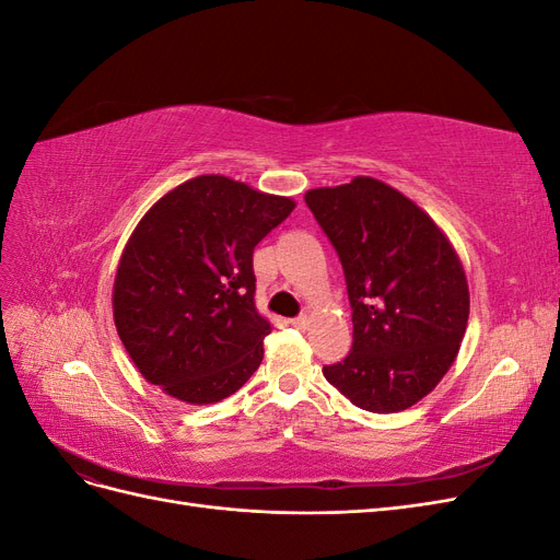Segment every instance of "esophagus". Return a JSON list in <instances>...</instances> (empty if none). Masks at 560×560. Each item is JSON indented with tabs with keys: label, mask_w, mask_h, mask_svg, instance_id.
Wrapping results in <instances>:
<instances>
[{
	"label": "esophagus",
	"mask_w": 560,
	"mask_h": 560,
	"mask_svg": "<svg viewBox=\"0 0 560 560\" xmlns=\"http://www.w3.org/2000/svg\"><path fill=\"white\" fill-rule=\"evenodd\" d=\"M292 325H294L296 329H306V327H308V315H299V317H294V319H292Z\"/></svg>",
	"instance_id": "34e87169"
}]
</instances>
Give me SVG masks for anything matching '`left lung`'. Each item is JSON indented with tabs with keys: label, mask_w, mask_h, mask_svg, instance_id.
I'll return each mask as SVG.
<instances>
[{
	"label": "left lung",
	"mask_w": 560,
	"mask_h": 560,
	"mask_svg": "<svg viewBox=\"0 0 560 560\" xmlns=\"http://www.w3.org/2000/svg\"><path fill=\"white\" fill-rule=\"evenodd\" d=\"M341 259L352 308L348 358L322 369L354 406L404 411L451 369L469 317L455 249L413 200L371 177L306 194Z\"/></svg>",
	"instance_id": "1"
}]
</instances>
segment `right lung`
I'll list each match as a JSON object with an SVG mask.
<instances>
[{
	"label": "right lung",
	"instance_id": "add662e5",
	"mask_svg": "<svg viewBox=\"0 0 560 560\" xmlns=\"http://www.w3.org/2000/svg\"><path fill=\"white\" fill-rule=\"evenodd\" d=\"M292 210L284 196L200 175L142 217L116 270L114 325L149 383L212 404L259 369L270 325L254 308L252 254Z\"/></svg>",
	"mask_w": 560,
	"mask_h": 560
}]
</instances>
